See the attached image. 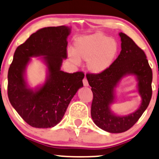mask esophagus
I'll use <instances>...</instances> for the list:
<instances>
[{"label": "esophagus", "mask_w": 159, "mask_h": 159, "mask_svg": "<svg viewBox=\"0 0 159 159\" xmlns=\"http://www.w3.org/2000/svg\"><path fill=\"white\" fill-rule=\"evenodd\" d=\"M83 85L84 86H88L89 85V82H88L86 78H84L83 79Z\"/></svg>", "instance_id": "esophagus-1"}]
</instances>
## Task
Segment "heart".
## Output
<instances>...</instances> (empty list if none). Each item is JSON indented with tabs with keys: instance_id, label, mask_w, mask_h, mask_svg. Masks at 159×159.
I'll list each match as a JSON object with an SVG mask.
<instances>
[{
	"instance_id": "heart-1",
	"label": "heart",
	"mask_w": 159,
	"mask_h": 159,
	"mask_svg": "<svg viewBox=\"0 0 159 159\" xmlns=\"http://www.w3.org/2000/svg\"><path fill=\"white\" fill-rule=\"evenodd\" d=\"M117 53L118 44L115 39L103 33H96L76 39L74 52H69V58L76 65L79 64L80 59L88 61L89 70L99 74L112 65Z\"/></svg>"
}]
</instances>
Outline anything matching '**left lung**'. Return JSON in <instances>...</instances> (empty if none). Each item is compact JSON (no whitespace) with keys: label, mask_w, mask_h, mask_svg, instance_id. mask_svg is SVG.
I'll return each instance as SVG.
<instances>
[{"label":"left lung","mask_w":159,"mask_h":159,"mask_svg":"<svg viewBox=\"0 0 159 159\" xmlns=\"http://www.w3.org/2000/svg\"><path fill=\"white\" fill-rule=\"evenodd\" d=\"M121 51L112 65L100 74H89L86 77L93 92L91 115L94 124L111 133L127 131L148 107L152 98V71L146 54L131 38L120 33ZM134 74L139 80V92L143 98L141 106L127 116H116L110 111V104L114 98L113 89L121 78Z\"/></svg>","instance_id":"left-lung-1"}]
</instances>
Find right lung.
I'll return each instance as SVG.
<instances>
[{"label": "right lung", "instance_id": "1", "mask_svg": "<svg viewBox=\"0 0 159 159\" xmlns=\"http://www.w3.org/2000/svg\"><path fill=\"white\" fill-rule=\"evenodd\" d=\"M65 26L44 27L37 30L16 48L8 70L7 94L11 105L27 124L35 128H50L60 122L73 97L83 86L84 74L60 70L68 57ZM44 55L48 79L39 90L28 89L23 73L30 57Z\"/></svg>", "mask_w": 159, "mask_h": 159}]
</instances>
